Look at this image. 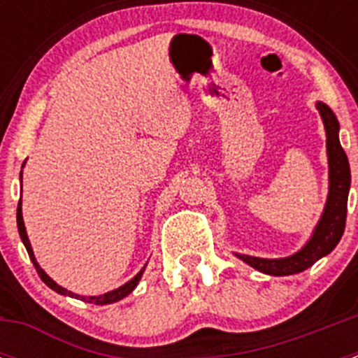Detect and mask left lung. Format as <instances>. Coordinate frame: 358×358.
<instances>
[{
	"mask_svg": "<svg viewBox=\"0 0 358 358\" xmlns=\"http://www.w3.org/2000/svg\"><path fill=\"white\" fill-rule=\"evenodd\" d=\"M319 115H321L324 131H327V154H328V169H330V189H328V201L321 220L315 226L314 233L310 236L305 248L294 252L287 258H256V256L238 255L240 260L255 267L264 274L271 276H290V274L303 273L305 268L312 267L322 256L330 255L339 243L341 236L346 226V211H348V192L352 182L350 173V163H348L346 152L341 147L339 141V122L334 110L327 103L317 102Z\"/></svg>",
	"mask_w": 358,
	"mask_h": 358,
	"instance_id": "8db88e82",
	"label": "left lung"
}]
</instances>
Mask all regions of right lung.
I'll return each instance as SVG.
<instances>
[{
  "instance_id": "add662e5",
  "label": "right lung",
  "mask_w": 358,
  "mask_h": 358,
  "mask_svg": "<svg viewBox=\"0 0 358 358\" xmlns=\"http://www.w3.org/2000/svg\"><path fill=\"white\" fill-rule=\"evenodd\" d=\"M17 229H19V236H21V240H23L24 248H27V251H28V256H30L31 264H34V267H36V271H37V274H39L41 280H43L44 283H46V285L50 287V289L55 290V292H59V294H62V296L80 297V296H77V294H73V292H69V290H66L64 287L57 285L55 281H53L52 278L48 276V274L44 273L43 268H41V265L37 264L36 256H34V251H31L30 240H28L27 229H24L23 211H21V201H19V204H17ZM143 271H145V267L141 268L140 273L136 274V276L132 278L131 281H127V283H125V285L120 287V289L110 290V292L102 294V296H90V297H82V299H84V301H87V303H94V305H109V303H116V301H120V299H123V297H125V296H129V294H131L132 290L136 289V285H138V283H140L141 276H143Z\"/></svg>"
}]
</instances>
